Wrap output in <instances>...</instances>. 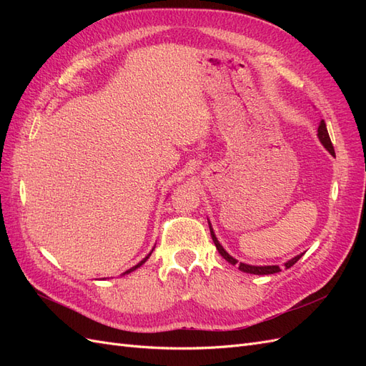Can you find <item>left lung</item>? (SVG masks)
<instances>
[{
	"label": "left lung",
	"mask_w": 366,
	"mask_h": 366,
	"mask_svg": "<svg viewBox=\"0 0 366 366\" xmlns=\"http://www.w3.org/2000/svg\"><path fill=\"white\" fill-rule=\"evenodd\" d=\"M317 137H319L320 143H322V145L327 148V151L331 154V156H333V154H335V148H333V145H331V140H330V136H328V131H327V125H325L324 119L320 120V124H319ZM207 223H209V229H210V237H212V239H214V242H215V247H217L218 253H219L221 257H223L229 264L238 265V269H239L241 272L250 273V274H273V273L281 272L280 265H250V264H244V262H238V259H235L234 257H232V254H229V253L224 250V247L219 244V241H218V238H217V235H215V232H214V229H212V224H210L209 219H207ZM302 254H304V253L297 254V257L292 258L290 261H287V262L284 264L285 269H290L295 262H297L299 259H301Z\"/></svg>",
	"instance_id": "8db88e82"
}]
</instances>
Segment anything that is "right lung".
<instances>
[{"instance_id": "add662e5", "label": "right lung", "mask_w": 366, "mask_h": 366, "mask_svg": "<svg viewBox=\"0 0 366 366\" xmlns=\"http://www.w3.org/2000/svg\"><path fill=\"white\" fill-rule=\"evenodd\" d=\"M152 250H154V249H152ZM152 250H151V252H149V253L147 254V257H145V258H143V259H142V261H140V262H139L137 265H134V267H131L129 270H127L125 273H122V274H128V273H131V272H134L136 269H139V267H140V265H143V264H145V262H147V259H148V258L151 257V253H152Z\"/></svg>"}]
</instances>
